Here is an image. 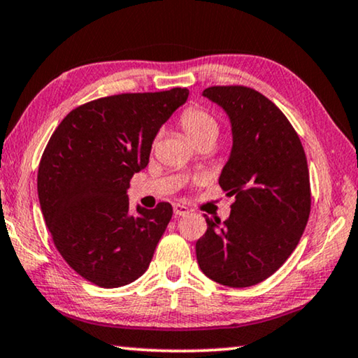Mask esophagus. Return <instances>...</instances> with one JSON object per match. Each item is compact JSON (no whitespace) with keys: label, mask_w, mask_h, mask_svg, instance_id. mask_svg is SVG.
<instances>
[{"label":"esophagus","mask_w":358,"mask_h":358,"mask_svg":"<svg viewBox=\"0 0 358 358\" xmlns=\"http://www.w3.org/2000/svg\"><path fill=\"white\" fill-rule=\"evenodd\" d=\"M173 208H174V215L176 216H184V215L189 213L187 206H184V205H180V203H174Z\"/></svg>","instance_id":"esophagus-1"}]
</instances>
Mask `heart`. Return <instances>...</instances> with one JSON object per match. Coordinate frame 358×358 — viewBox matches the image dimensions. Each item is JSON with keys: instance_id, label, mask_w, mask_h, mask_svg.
<instances>
[{"instance_id": "1", "label": "heart", "mask_w": 358, "mask_h": 358, "mask_svg": "<svg viewBox=\"0 0 358 358\" xmlns=\"http://www.w3.org/2000/svg\"><path fill=\"white\" fill-rule=\"evenodd\" d=\"M179 124L185 137L194 145L200 141H205V138H216L217 131H220L216 119L208 111L201 110V108L185 110L180 115Z\"/></svg>"}]
</instances>
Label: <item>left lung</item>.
I'll return each mask as SVG.
<instances>
[{
  "label": "left lung",
  "instance_id": "obj_1",
  "mask_svg": "<svg viewBox=\"0 0 358 358\" xmlns=\"http://www.w3.org/2000/svg\"><path fill=\"white\" fill-rule=\"evenodd\" d=\"M201 95L229 117L232 148L220 185L236 201L222 224L205 216L208 229L196 241V260L222 286H255L282 266L307 226V158L291 122L260 92L229 85Z\"/></svg>",
  "mask_w": 358,
  "mask_h": 358
}]
</instances>
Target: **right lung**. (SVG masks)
Returning <instances> with one entry per match:
<instances>
[{"label":"right lung","instance_id":"add662e5","mask_svg":"<svg viewBox=\"0 0 358 358\" xmlns=\"http://www.w3.org/2000/svg\"><path fill=\"white\" fill-rule=\"evenodd\" d=\"M187 89L122 93L85 103L53 132L38 166V200L61 257L100 287L147 271L173 206L129 213L132 176L147 168L159 127L187 101Z\"/></svg>","mask_w":358,"mask_h":358}]
</instances>
